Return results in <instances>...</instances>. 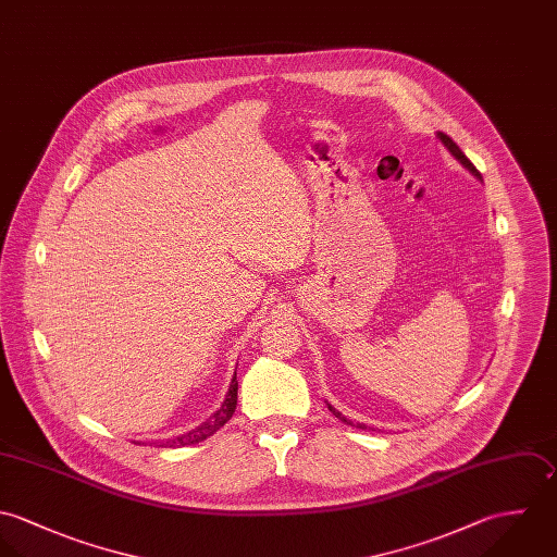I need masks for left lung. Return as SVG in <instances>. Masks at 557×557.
Listing matches in <instances>:
<instances>
[{
    "instance_id": "1",
    "label": "left lung",
    "mask_w": 557,
    "mask_h": 557,
    "mask_svg": "<svg viewBox=\"0 0 557 557\" xmlns=\"http://www.w3.org/2000/svg\"><path fill=\"white\" fill-rule=\"evenodd\" d=\"M440 139H442V141H444V146L445 148H447V150H449V152H451V154H454V157H456V159H458V161H460V163H462V165H465V168H467V170H469V172H471V174H473V176H478V178H480V172H478V170H475V165H473V163H471V161H469V159H467V157H465V152H462V150H460V148H458V146H456V141H454V139H451V137H449V135H445V133H440ZM330 411H332V413H334L335 418H337V420H342V422H346V424H350V422H348V420H346V418H344V416H342V413H339V411H335L334 407H332V405H330Z\"/></svg>"
}]
</instances>
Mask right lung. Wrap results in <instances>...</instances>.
Here are the masks:
<instances>
[{
    "mask_svg": "<svg viewBox=\"0 0 557 557\" xmlns=\"http://www.w3.org/2000/svg\"><path fill=\"white\" fill-rule=\"evenodd\" d=\"M236 389H238V381H236V374H234V376H232V383H230V389H227V396H225L222 407L213 413V418L207 420L205 424H200L196 431H189V433H185V435H181V437H176V440H170V442H165L163 445H165V447H181V445L200 444V442H205L207 437L215 435V433L222 429L223 424L232 418V413H234V409H236Z\"/></svg>",
    "mask_w": 557,
    "mask_h": 557,
    "instance_id": "1",
    "label": "right lung"
}]
</instances>
